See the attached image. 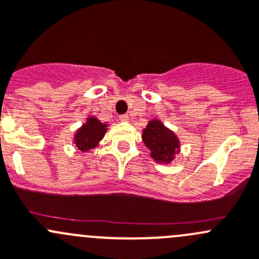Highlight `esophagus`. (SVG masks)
<instances>
[{
    "label": "esophagus",
    "mask_w": 259,
    "mask_h": 259,
    "mask_svg": "<svg viewBox=\"0 0 259 259\" xmlns=\"http://www.w3.org/2000/svg\"><path fill=\"white\" fill-rule=\"evenodd\" d=\"M120 121H129V115H121V116H120Z\"/></svg>",
    "instance_id": "obj_1"
}]
</instances>
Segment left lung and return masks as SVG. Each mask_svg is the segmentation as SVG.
I'll use <instances>...</instances> for the list:
<instances>
[{"label":"left lung","instance_id":"obj_1","mask_svg":"<svg viewBox=\"0 0 259 259\" xmlns=\"http://www.w3.org/2000/svg\"><path fill=\"white\" fill-rule=\"evenodd\" d=\"M142 139L150 150V157L162 164L170 163L180 153L181 144L177 135L158 119L148 122L147 127L143 129Z\"/></svg>","mask_w":259,"mask_h":259}]
</instances>
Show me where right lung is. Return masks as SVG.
Here are the masks:
<instances>
[{
    "label": "right lung",
    "instance_id": "right-lung-1",
    "mask_svg": "<svg viewBox=\"0 0 259 259\" xmlns=\"http://www.w3.org/2000/svg\"><path fill=\"white\" fill-rule=\"evenodd\" d=\"M109 125L100 121L96 116H90L86 119V122L82 124L76 132L73 138V143L81 152L86 153L96 148L104 139Z\"/></svg>",
    "mask_w": 259,
    "mask_h": 259
}]
</instances>
